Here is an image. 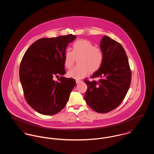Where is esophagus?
<instances>
[{"label": "esophagus", "instance_id": "obj_1", "mask_svg": "<svg viewBox=\"0 0 154 154\" xmlns=\"http://www.w3.org/2000/svg\"><path fill=\"white\" fill-rule=\"evenodd\" d=\"M75 82H76V83H77V84H79V83L82 82V80H75Z\"/></svg>", "mask_w": 154, "mask_h": 154}]
</instances>
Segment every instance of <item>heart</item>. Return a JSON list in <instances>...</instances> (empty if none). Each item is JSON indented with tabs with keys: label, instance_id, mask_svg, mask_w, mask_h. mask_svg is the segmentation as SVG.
<instances>
[{
	"label": "heart",
	"instance_id": "heart-1",
	"mask_svg": "<svg viewBox=\"0 0 154 154\" xmlns=\"http://www.w3.org/2000/svg\"><path fill=\"white\" fill-rule=\"evenodd\" d=\"M78 59L79 66L68 71L67 75L75 79H81L87 75L89 71L94 72L102 66L104 54L100 48L95 47L91 42L85 39L75 41L72 46V51L66 50L63 56L65 67L70 69L74 65L75 60Z\"/></svg>",
	"mask_w": 154,
	"mask_h": 154
}]
</instances>
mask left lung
<instances>
[{
  "label": "left lung",
  "instance_id": "obj_1",
  "mask_svg": "<svg viewBox=\"0 0 154 154\" xmlns=\"http://www.w3.org/2000/svg\"><path fill=\"white\" fill-rule=\"evenodd\" d=\"M104 60L101 67L87 79L84 99L87 104L99 113L108 112L119 106L127 94L131 82V71L125 51L120 43L104 35L100 43Z\"/></svg>",
  "mask_w": 154,
  "mask_h": 154
}]
</instances>
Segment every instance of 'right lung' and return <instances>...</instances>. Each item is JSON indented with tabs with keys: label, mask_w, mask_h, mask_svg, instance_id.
Here are the masks:
<instances>
[{
	"label": "right lung",
	"mask_w": 154,
	"mask_h": 154,
	"mask_svg": "<svg viewBox=\"0 0 154 154\" xmlns=\"http://www.w3.org/2000/svg\"><path fill=\"white\" fill-rule=\"evenodd\" d=\"M76 35L42 38L26 50L22 60L19 77L25 100L35 111L54 115L66 105L76 83L74 79L54 76L66 73L63 56L68 45Z\"/></svg>",
	"instance_id": "1"
}]
</instances>
